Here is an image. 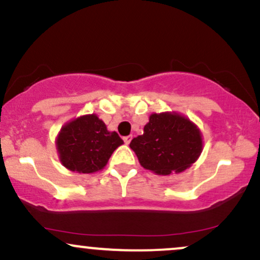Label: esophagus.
I'll list each match as a JSON object with an SVG mask.
<instances>
[{
	"label": "esophagus",
	"mask_w": 260,
	"mask_h": 260,
	"mask_svg": "<svg viewBox=\"0 0 260 260\" xmlns=\"http://www.w3.org/2000/svg\"><path fill=\"white\" fill-rule=\"evenodd\" d=\"M123 140L126 144H129L131 140H132V136H127V137H123Z\"/></svg>",
	"instance_id": "esophagus-1"
}]
</instances>
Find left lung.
Listing matches in <instances>:
<instances>
[{
	"mask_svg": "<svg viewBox=\"0 0 260 260\" xmlns=\"http://www.w3.org/2000/svg\"><path fill=\"white\" fill-rule=\"evenodd\" d=\"M129 147L140 165L157 175L182 172L202 153V136L189 120L177 113H154L144 133L133 138Z\"/></svg>",
	"mask_w": 260,
	"mask_h": 260,
	"instance_id": "1",
	"label": "left lung"
}]
</instances>
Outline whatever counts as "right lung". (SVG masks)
Listing matches in <instances>:
<instances>
[{
    "label": "right lung",
    "instance_id": "obj_1",
    "mask_svg": "<svg viewBox=\"0 0 260 260\" xmlns=\"http://www.w3.org/2000/svg\"><path fill=\"white\" fill-rule=\"evenodd\" d=\"M121 144L123 140L117 133L109 132L98 116L88 115L66 124L56 145L66 168L79 174H91L103 169Z\"/></svg>",
    "mask_w": 260,
    "mask_h": 260
}]
</instances>
